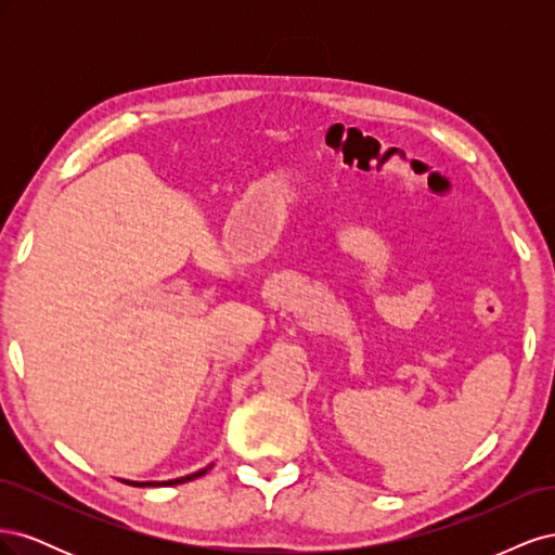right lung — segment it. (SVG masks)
I'll list each match as a JSON object with an SVG mask.
<instances>
[{
    "mask_svg": "<svg viewBox=\"0 0 555 555\" xmlns=\"http://www.w3.org/2000/svg\"><path fill=\"white\" fill-rule=\"evenodd\" d=\"M210 467H212V463H210V465H206V467L196 469V473H192V475H184V477H178V479H169V481H129V479H122V481H125V483H131V486H176V483L192 481V479H196V477H204Z\"/></svg>",
    "mask_w": 555,
    "mask_h": 555,
    "instance_id": "right-lung-1",
    "label": "right lung"
}]
</instances>
